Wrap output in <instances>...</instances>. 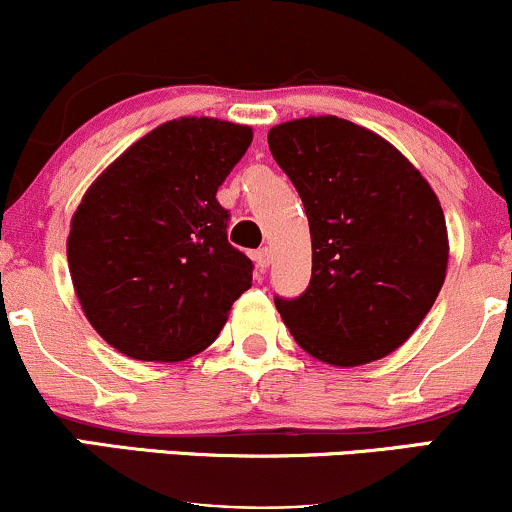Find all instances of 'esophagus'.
<instances>
[{
    "mask_svg": "<svg viewBox=\"0 0 512 512\" xmlns=\"http://www.w3.org/2000/svg\"><path fill=\"white\" fill-rule=\"evenodd\" d=\"M269 262H272V250L260 248V250L255 252V264L262 269V272L269 267Z\"/></svg>",
    "mask_w": 512,
    "mask_h": 512,
    "instance_id": "esophagus-1",
    "label": "esophagus"
}]
</instances>
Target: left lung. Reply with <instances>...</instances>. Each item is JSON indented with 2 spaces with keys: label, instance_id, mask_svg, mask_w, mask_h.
<instances>
[{
  "label": "left lung",
  "instance_id": "8db88e82",
  "mask_svg": "<svg viewBox=\"0 0 512 512\" xmlns=\"http://www.w3.org/2000/svg\"><path fill=\"white\" fill-rule=\"evenodd\" d=\"M267 142L313 238L308 289L274 298L293 339L342 368L392 354L445 281L448 228L436 192L390 142L342 117L284 122Z\"/></svg>",
  "mask_w": 512,
  "mask_h": 512
}]
</instances>
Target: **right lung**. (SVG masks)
Returning a JSON list of instances; mask_svg holds the SVG:
<instances>
[{"instance_id": "obj_1", "label": "right lung", "mask_w": 512, "mask_h": 512, "mask_svg": "<svg viewBox=\"0 0 512 512\" xmlns=\"http://www.w3.org/2000/svg\"><path fill=\"white\" fill-rule=\"evenodd\" d=\"M252 129L214 117L156 127L110 163L72 216L67 260L88 322L137 361H182L219 337L250 289L216 190Z\"/></svg>"}]
</instances>
